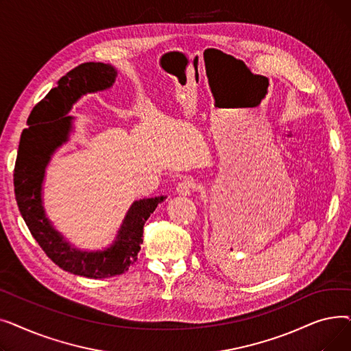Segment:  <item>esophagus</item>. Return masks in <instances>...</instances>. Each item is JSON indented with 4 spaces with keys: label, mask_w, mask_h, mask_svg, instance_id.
<instances>
[{
    "label": "esophagus",
    "mask_w": 351,
    "mask_h": 351,
    "mask_svg": "<svg viewBox=\"0 0 351 351\" xmlns=\"http://www.w3.org/2000/svg\"><path fill=\"white\" fill-rule=\"evenodd\" d=\"M195 188H196V183H195V180H193V178H183L179 183H178V186H176V192L179 193V195H183V196H189L193 191H195Z\"/></svg>",
    "instance_id": "1"
}]
</instances>
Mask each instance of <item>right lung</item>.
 <instances>
[{"instance_id":"obj_1","label":"right lung","mask_w":351,"mask_h":351,"mask_svg":"<svg viewBox=\"0 0 351 351\" xmlns=\"http://www.w3.org/2000/svg\"><path fill=\"white\" fill-rule=\"evenodd\" d=\"M117 69L102 62H85L71 69L36 104L24 129L14 168L18 209L34 239L61 269L89 279H105L125 273L138 261L143 225L166 196L135 200L125 215L115 242L98 252L73 247L55 230L43 206V182L53 151L68 141L73 118L66 115L82 95L112 86Z\"/></svg>"}]
</instances>
